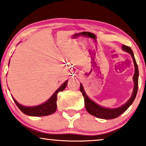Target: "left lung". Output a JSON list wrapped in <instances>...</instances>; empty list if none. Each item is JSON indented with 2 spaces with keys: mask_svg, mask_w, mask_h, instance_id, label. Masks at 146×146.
<instances>
[{
  "mask_svg": "<svg viewBox=\"0 0 146 146\" xmlns=\"http://www.w3.org/2000/svg\"><path fill=\"white\" fill-rule=\"evenodd\" d=\"M123 51H127L128 53H130L131 55L132 60H133L134 64H135V74H134L133 77V80L134 83H135V86H134V90L132 95L130 98V100H128L124 105H123L122 106L119 107V108H104V107L100 106L98 104H97L96 103H95L94 102L92 101L91 100H90L88 98V97L87 96L86 93H85L84 90L82 85L80 84V91L82 93L83 97L84 98V104H85V108L87 110L88 113H90V115H93V116L98 117L100 119H115L118 117L119 115H121L122 113H123L124 112L129 108L130 105L132 104V102H134L135 98H136V95L137 93V90H138V80H139V69H138V66H137V64L136 62V60H135V56H134V53L132 52L131 48L130 46H126V45H123L122 46Z\"/></svg>",
  "mask_w": 146,
  "mask_h": 146,
  "instance_id": "8db88e82",
  "label": "left lung"
}]
</instances>
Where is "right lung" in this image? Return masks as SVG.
Returning <instances> with one entry per match:
<instances>
[{"instance_id": "1", "label": "right lung", "mask_w": 146, "mask_h": 146, "mask_svg": "<svg viewBox=\"0 0 146 146\" xmlns=\"http://www.w3.org/2000/svg\"><path fill=\"white\" fill-rule=\"evenodd\" d=\"M67 82L66 81L61 86L56 90L51 98L48 99L47 102L45 103L42 104L37 106H33V107H26L24 106H22L18 104L16 100H14V98L13 100L16 104L17 105L20 110L23 112L25 115H29V116H33V117H41V116H46V115H49L53 114V113L56 112L57 109V95L59 93L60 91H62L66 88V85H67Z\"/></svg>"}]
</instances>
